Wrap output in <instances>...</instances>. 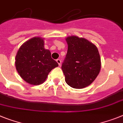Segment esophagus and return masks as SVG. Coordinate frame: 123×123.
<instances>
[{
  "mask_svg": "<svg viewBox=\"0 0 123 123\" xmlns=\"http://www.w3.org/2000/svg\"><path fill=\"white\" fill-rule=\"evenodd\" d=\"M56 62L58 63V65H60V64H61V60L60 59H57L56 60Z\"/></svg>",
  "mask_w": 123,
  "mask_h": 123,
  "instance_id": "1",
  "label": "esophagus"
}]
</instances>
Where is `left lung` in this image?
<instances>
[{
  "instance_id": "1",
  "label": "left lung",
  "mask_w": 123,
  "mask_h": 123,
  "mask_svg": "<svg viewBox=\"0 0 123 123\" xmlns=\"http://www.w3.org/2000/svg\"><path fill=\"white\" fill-rule=\"evenodd\" d=\"M68 51L62 69L65 81L73 88L88 86L101 70V58L96 46L84 38L69 36L66 38Z\"/></svg>"
}]
</instances>
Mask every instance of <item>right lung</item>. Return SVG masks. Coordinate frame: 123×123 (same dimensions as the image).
Instances as JSON below:
<instances>
[{
	"instance_id": "right-lung-1",
	"label": "right lung",
	"mask_w": 123,
	"mask_h": 123,
	"mask_svg": "<svg viewBox=\"0 0 123 123\" xmlns=\"http://www.w3.org/2000/svg\"><path fill=\"white\" fill-rule=\"evenodd\" d=\"M15 67L21 78L32 85L46 80L52 69L58 66L51 57V52L44 48V38L33 37L21 45L15 56Z\"/></svg>"
}]
</instances>
